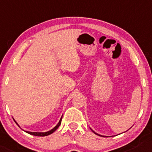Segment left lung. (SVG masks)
I'll list each match as a JSON object with an SVG mask.
<instances>
[{
    "label": "left lung",
    "mask_w": 152,
    "mask_h": 152,
    "mask_svg": "<svg viewBox=\"0 0 152 152\" xmlns=\"http://www.w3.org/2000/svg\"><path fill=\"white\" fill-rule=\"evenodd\" d=\"M90 129H91V128H90ZM91 131H92L93 132H94V133L95 134H96V135H99V136H102V135H100V134H97V133H96V132H94V131H93V130L92 129H91Z\"/></svg>",
    "instance_id": "left-lung-1"
}]
</instances>
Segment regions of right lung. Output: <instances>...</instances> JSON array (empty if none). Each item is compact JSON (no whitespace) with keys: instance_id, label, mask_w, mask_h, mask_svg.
Here are the masks:
<instances>
[{"instance_id":"1","label":"right lung","mask_w":152,"mask_h":152,"mask_svg":"<svg viewBox=\"0 0 152 152\" xmlns=\"http://www.w3.org/2000/svg\"><path fill=\"white\" fill-rule=\"evenodd\" d=\"M62 118H63V116H61V119H60V121H59V122H58V123L57 125H56L54 128H53V129H52L51 130H50V131H48V132H33L25 131V130H23V131H25V132H27V134H31V135H34V136H48V135H50V134H51L54 133V132L56 131V129H58V128L59 126L61 125V121H62ZM13 119H14V118H13ZM14 121H15V123H16L17 124V125H18V127L20 128V126L18 125V124L16 123V121H15L14 119ZM20 129H21V128H20Z\"/></svg>"}]
</instances>
